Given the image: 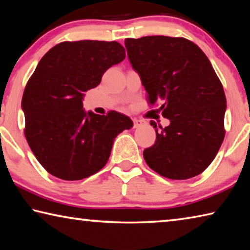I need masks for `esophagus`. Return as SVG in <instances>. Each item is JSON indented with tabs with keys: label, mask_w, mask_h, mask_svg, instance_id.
<instances>
[{
	"label": "esophagus",
	"mask_w": 250,
	"mask_h": 250,
	"mask_svg": "<svg viewBox=\"0 0 250 250\" xmlns=\"http://www.w3.org/2000/svg\"><path fill=\"white\" fill-rule=\"evenodd\" d=\"M145 125V121L139 120V119H133V128H140Z\"/></svg>",
	"instance_id": "1"
}]
</instances>
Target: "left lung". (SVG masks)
Returning a JSON list of instances; mask_svg holds the SVG:
<instances>
[{"label":"left lung","mask_w":250,"mask_h":250,"mask_svg":"<svg viewBox=\"0 0 250 250\" xmlns=\"http://www.w3.org/2000/svg\"><path fill=\"white\" fill-rule=\"evenodd\" d=\"M133 69L140 75L147 103L171 124L161 128L143 158L152 170L172 180L196 176L221 147L225 128L226 97L206 55L183 37L125 39Z\"/></svg>","instance_id":"1"}]
</instances>
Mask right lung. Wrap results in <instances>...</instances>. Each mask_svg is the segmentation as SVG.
I'll return each mask as SVG.
<instances>
[{
    "label": "right lung",
    "instance_id": "obj_1",
    "mask_svg": "<svg viewBox=\"0 0 250 250\" xmlns=\"http://www.w3.org/2000/svg\"><path fill=\"white\" fill-rule=\"evenodd\" d=\"M125 58L118 42H62L50 48L25 87L24 133L46 171L65 181L95 174L108 162L113 140L132 120L83 109L84 92L98 86L110 67Z\"/></svg>",
    "mask_w": 250,
    "mask_h": 250
}]
</instances>
